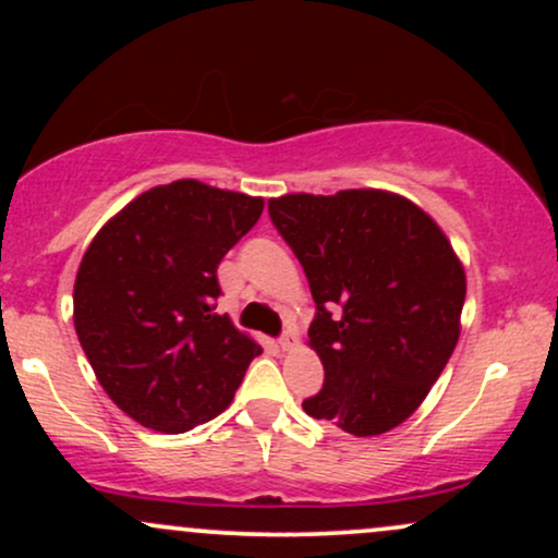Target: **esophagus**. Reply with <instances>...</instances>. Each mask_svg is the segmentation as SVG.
<instances>
[{
  "label": "esophagus",
  "mask_w": 558,
  "mask_h": 558,
  "mask_svg": "<svg viewBox=\"0 0 558 558\" xmlns=\"http://www.w3.org/2000/svg\"><path fill=\"white\" fill-rule=\"evenodd\" d=\"M278 343H280V349H283V351H291L293 345L299 343V336H296V330H293V328H288V330L283 332V336L278 338Z\"/></svg>",
  "instance_id": "obj_1"
}]
</instances>
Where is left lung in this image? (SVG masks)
<instances>
[{"instance_id":"8db88e82","label":"left lung","mask_w":558,"mask_h":558,"mask_svg":"<svg viewBox=\"0 0 558 558\" xmlns=\"http://www.w3.org/2000/svg\"><path fill=\"white\" fill-rule=\"evenodd\" d=\"M270 220L310 280V345L325 367L310 417L367 438L399 427L459 341L464 267L417 204L377 189L270 198Z\"/></svg>"}]
</instances>
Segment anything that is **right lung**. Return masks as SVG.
<instances>
[{
  "label": "right lung",
  "mask_w": 558,
  "mask_h": 558,
  "mask_svg": "<svg viewBox=\"0 0 558 558\" xmlns=\"http://www.w3.org/2000/svg\"><path fill=\"white\" fill-rule=\"evenodd\" d=\"M259 196L175 181L144 191L83 254L78 341L120 409L159 433L226 412L259 343L217 315V265L257 226Z\"/></svg>",
  "instance_id": "1"
}]
</instances>
